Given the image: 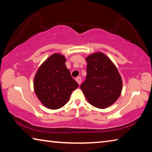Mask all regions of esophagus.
<instances>
[{
    "mask_svg": "<svg viewBox=\"0 0 152 152\" xmlns=\"http://www.w3.org/2000/svg\"><path fill=\"white\" fill-rule=\"evenodd\" d=\"M76 80L77 82H78V84H80L81 81H82V78H80V77H77V78H76Z\"/></svg>",
    "mask_w": 152,
    "mask_h": 152,
    "instance_id": "obj_1",
    "label": "esophagus"
}]
</instances>
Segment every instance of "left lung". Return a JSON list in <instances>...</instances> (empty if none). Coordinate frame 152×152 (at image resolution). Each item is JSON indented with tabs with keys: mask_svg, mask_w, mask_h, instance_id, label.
Listing matches in <instances>:
<instances>
[{
	"mask_svg": "<svg viewBox=\"0 0 152 152\" xmlns=\"http://www.w3.org/2000/svg\"><path fill=\"white\" fill-rule=\"evenodd\" d=\"M87 75L80 85L87 101L99 109L110 106L119 97L122 80L111 60L101 52L86 58Z\"/></svg>",
	"mask_w": 152,
	"mask_h": 152,
	"instance_id": "1",
	"label": "left lung"
}]
</instances>
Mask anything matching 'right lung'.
Returning <instances> with one entry per match:
<instances>
[{"instance_id": "right-lung-1", "label": "right lung", "mask_w": 152, "mask_h": 152, "mask_svg": "<svg viewBox=\"0 0 152 152\" xmlns=\"http://www.w3.org/2000/svg\"><path fill=\"white\" fill-rule=\"evenodd\" d=\"M63 56L55 53L39 67L34 78L35 94L45 107L58 109L64 106L78 84L66 66Z\"/></svg>"}]
</instances>
